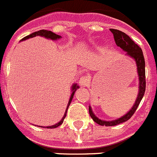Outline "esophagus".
Segmentation results:
<instances>
[{"mask_svg": "<svg viewBox=\"0 0 157 157\" xmlns=\"http://www.w3.org/2000/svg\"><path fill=\"white\" fill-rule=\"evenodd\" d=\"M90 82V78L88 76H82L79 80V84L81 86H86L87 84Z\"/></svg>", "mask_w": 157, "mask_h": 157, "instance_id": "34e87169", "label": "esophagus"}]
</instances>
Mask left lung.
I'll return each mask as SVG.
<instances>
[{
	"mask_svg": "<svg viewBox=\"0 0 157 157\" xmlns=\"http://www.w3.org/2000/svg\"><path fill=\"white\" fill-rule=\"evenodd\" d=\"M110 31L112 32L113 35H114V41H115L117 46H119L120 48L122 49L124 51H126V55L129 56L130 58L134 59V61L136 62L139 78V91L135 103L133 104L129 111H128L125 115H123L121 118L113 120V121H104V120L98 118L94 114L92 107L89 106V114L90 116L92 117L94 122H95L100 126H116L120 123L126 122L127 120L131 118L132 115L134 114L137 107L141 103L143 96H144V92H145V84H146V83H145V62H144V55H143V52L141 47H139L126 33H124L122 31L116 29H110Z\"/></svg>",
	"mask_w": 157,
	"mask_h": 157,
	"instance_id": "obj_1",
	"label": "left lung"
}]
</instances>
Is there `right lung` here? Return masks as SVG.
Listing matches in <instances>:
<instances>
[{"label": "right lung", "mask_w": 157, "mask_h": 157, "mask_svg": "<svg viewBox=\"0 0 157 157\" xmlns=\"http://www.w3.org/2000/svg\"><path fill=\"white\" fill-rule=\"evenodd\" d=\"M35 36H42V37H44V38H46V39H52V40H57V39H59L62 38L61 37V35H56L55 33H54V32H52V31H47V30H40V31H35V32H34V33H31V35H28V36H26V37H24V39H22L21 41L26 40V39H30V38L35 37ZM77 88H79V86L77 85V84H73V86H72V92H72V94H71V96H70V98H69V103H68L67 107H66V110H65V114H64V116H63V118H62V120H61L60 122H58V123H56L55 125H53V126H46V127H43V128H47V129H54V128H57L58 126H59L60 125H62V124L63 123L64 119H65V116H66V113H67L68 108H69V105H70V103H71V101H72V99H73V95H74L75 92H76V90H77ZM41 127H42V126H41Z\"/></svg>", "instance_id": "add662e5"}]
</instances>
